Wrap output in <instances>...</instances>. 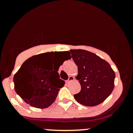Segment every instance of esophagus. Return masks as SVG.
<instances>
[{
    "instance_id": "obj_1",
    "label": "esophagus",
    "mask_w": 133,
    "mask_h": 133,
    "mask_svg": "<svg viewBox=\"0 0 133 133\" xmlns=\"http://www.w3.org/2000/svg\"><path fill=\"white\" fill-rule=\"evenodd\" d=\"M74 79H74V77H73V76H69V77L68 80L67 81V82H70L72 81H74Z\"/></svg>"
}]
</instances>
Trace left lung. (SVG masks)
<instances>
[{
  "label": "left lung",
  "instance_id": "obj_1",
  "mask_svg": "<svg viewBox=\"0 0 133 133\" xmlns=\"http://www.w3.org/2000/svg\"><path fill=\"white\" fill-rule=\"evenodd\" d=\"M72 57L78 67L81 90L74 94L78 103L95 106L103 103L114 89L115 72L110 64L98 56L83 49H71Z\"/></svg>",
  "mask_w": 133,
  "mask_h": 133
}]
</instances>
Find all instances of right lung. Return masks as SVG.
Masks as SVG:
<instances>
[{
    "label": "right lung",
    "mask_w": 133,
    "mask_h": 133,
    "mask_svg": "<svg viewBox=\"0 0 133 133\" xmlns=\"http://www.w3.org/2000/svg\"><path fill=\"white\" fill-rule=\"evenodd\" d=\"M65 60L71 58L69 51L51 52L35 55L27 59L14 76V89L17 94L34 108L44 109L56 100L59 89L65 82L60 79L58 70L61 65L57 62L52 71V59L58 54Z\"/></svg>",
    "instance_id": "1"
}]
</instances>
